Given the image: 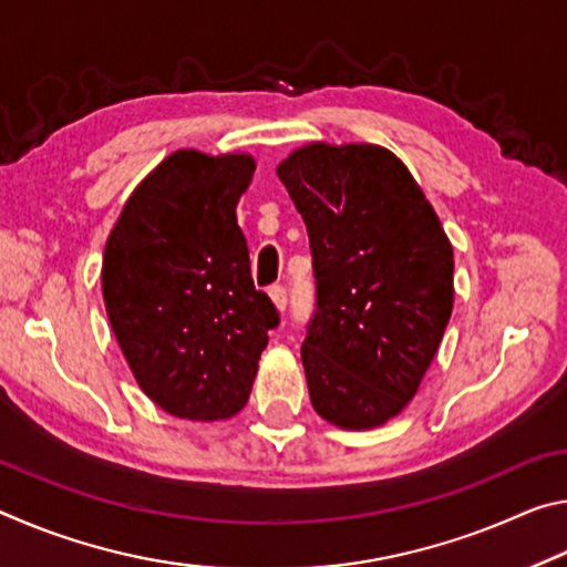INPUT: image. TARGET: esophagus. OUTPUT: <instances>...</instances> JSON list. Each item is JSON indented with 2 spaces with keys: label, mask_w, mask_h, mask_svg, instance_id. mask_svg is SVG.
<instances>
[{
  "label": "esophagus",
  "mask_w": 567,
  "mask_h": 567,
  "mask_svg": "<svg viewBox=\"0 0 567 567\" xmlns=\"http://www.w3.org/2000/svg\"><path fill=\"white\" fill-rule=\"evenodd\" d=\"M270 297H272V302H275L277 310H285V307H287V290H285V285H272V287H270Z\"/></svg>",
  "instance_id": "34e87169"
}]
</instances>
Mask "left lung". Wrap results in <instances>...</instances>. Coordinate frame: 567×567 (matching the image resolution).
Returning <instances> with one entry per match:
<instances>
[{
	"label": "left lung",
	"instance_id": "1",
	"mask_svg": "<svg viewBox=\"0 0 567 567\" xmlns=\"http://www.w3.org/2000/svg\"><path fill=\"white\" fill-rule=\"evenodd\" d=\"M277 177L310 237L302 342L312 408L370 430L415 398L453 312V247L408 167L378 145L295 150Z\"/></svg>",
	"mask_w": 567,
	"mask_h": 567
}]
</instances>
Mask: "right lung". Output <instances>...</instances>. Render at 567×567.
Returning a JSON list of instances; mask_svg holds the SVG:
<instances>
[{"label": "right lung", "instance_id": "obj_1", "mask_svg": "<svg viewBox=\"0 0 567 567\" xmlns=\"http://www.w3.org/2000/svg\"><path fill=\"white\" fill-rule=\"evenodd\" d=\"M252 172L249 155L172 152L132 192L104 247L114 338L142 392L175 417L237 415L280 324L249 275L235 215Z\"/></svg>", "mask_w": 567, "mask_h": 567}]
</instances>
